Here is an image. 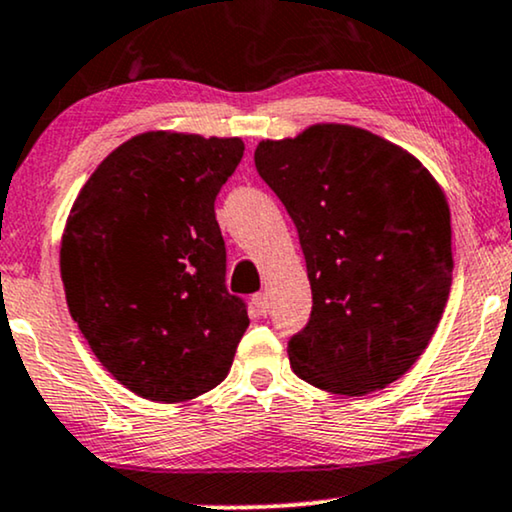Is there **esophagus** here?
<instances>
[{
  "label": "esophagus",
  "mask_w": 512,
  "mask_h": 512,
  "mask_svg": "<svg viewBox=\"0 0 512 512\" xmlns=\"http://www.w3.org/2000/svg\"><path fill=\"white\" fill-rule=\"evenodd\" d=\"M252 304H255V312L260 316L269 314V300H267V295H264V293L252 295Z\"/></svg>",
  "instance_id": "obj_1"
}]
</instances>
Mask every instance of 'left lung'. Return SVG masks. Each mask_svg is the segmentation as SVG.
I'll return each instance as SVG.
<instances>
[{"label":"left lung","mask_w":512,"mask_h":512,"mask_svg":"<svg viewBox=\"0 0 512 512\" xmlns=\"http://www.w3.org/2000/svg\"><path fill=\"white\" fill-rule=\"evenodd\" d=\"M255 167L293 219L312 286L307 326L288 340L295 375L347 397L383 390L425 352L449 300L444 191L404 148L349 125L262 141Z\"/></svg>","instance_id":"8db88e82"}]
</instances>
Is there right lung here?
I'll return each instance as SVG.
<instances>
[{"mask_svg": "<svg viewBox=\"0 0 512 512\" xmlns=\"http://www.w3.org/2000/svg\"><path fill=\"white\" fill-rule=\"evenodd\" d=\"M241 139L146 132L82 186L61 241L70 316L101 366L151 401L217 387L250 326L226 290L217 193Z\"/></svg>", "mask_w": 512, "mask_h": 512, "instance_id": "right-lung-1", "label": "right lung"}]
</instances>
